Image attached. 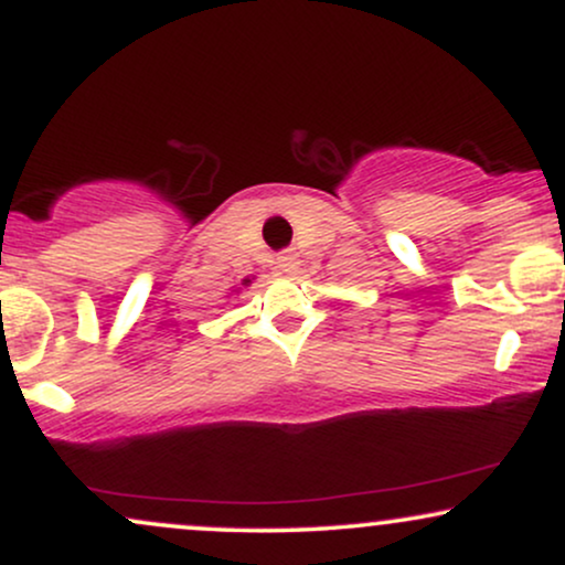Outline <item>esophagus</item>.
Returning <instances> with one entry per match:
<instances>
[{
  "instance_id": "obj_1",
  "label": "esophagus",
  "mask_w": 565,
  "mask_h": 565,
  "mask_svg": "<svg viewBox=\"0 0 565 565\" xmlns=\"http://www.w3.org/2000/svg\"><path fill=\"white\" fill-rule=\"evenodd\" d=\"M276 268L281 270L284 276L295 274V268H297V255H295V252H281V255L276 257Z\"/></svg>"
}]
</instances>
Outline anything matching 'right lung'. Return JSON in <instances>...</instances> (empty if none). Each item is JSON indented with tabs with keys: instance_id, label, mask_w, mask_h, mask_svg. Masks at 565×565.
Returning a JSON list of instances; mask_svg holds the SVG:
<instances>
[{
	"instance_id": "right-lung-1",
	"label": "right lung",
	"mask_w": 565,
	"mask_h": 565,
	"mask_svg": "<svg viewBox=\"0 0 565 565\" xmlns=\"http://www.w3.org/2000/svg\"><path fill=\"white\" fill-rule=\"evenodd\" d=\"M242 284H244V287H249V284H252V281H249V278H244V281H242Z\"/></svg>"
}]
</instances>
